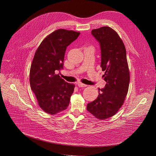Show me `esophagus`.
Returning a JSON list of instances; mask_svg holds the SVG:
<instances>
[{
  "label": "esophagus",
  "instance_id": "34e87169",
  "mask_svg": "<svg viewBox=\"0 0 156 156\" xmlns=\"http://www.w3.org/2000/svg\"><path fill=\"white\" fill-rule=\"evenodd\" d=\"M77 84H78V86L79 87H86V86H87V85H86V84H83V83H80V82L78 83H77Z\"/></svg>",
  "mask_w": 156,
  "mask_h": 156
}]
</instances>
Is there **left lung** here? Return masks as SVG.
<instances>
[{
	"label": "left lung",
	"instance_id": "left-lung-1",
	"mask_svg": "<svg viewBox=\"0 0 156 156\" xmlns=\"http://www.w3.org/2000/svg\"><path fill=\"white\" fill-rule=\"evenodd\" d=\"M91 34L99 43L102 77L105 87L99 89L98 98L87 105L88 112L104 120L114 115L122 107L128 93L129 72L124 44L111 28L103 27L93 30Z\"/></svg>",
	"mask_w": 156,
	"mask_h": 156
}]
</instances>
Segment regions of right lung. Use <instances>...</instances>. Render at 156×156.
<instances>
[{
    "label": "right lung",
    "mask_w": 156,
    "mask_h": 156,
    "mask_svg": "<svg viewBox=\"0 0 156 156\" xmlns=\"http://www.w3.org/2000/svg\"><path fill=\"white\" fill-rule=\"evenodd\" d=\"M80 33L57 30L44 39L35 52L30 69V81L39 105L49 114L65 110L75 85L66 82L57 72L63 69L66 49Z\"/></svg>",
    "instance_id": "add662e5"
}]
</instances>
